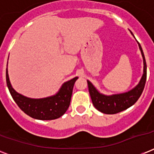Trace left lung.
<instances>
[{"instance_id":"1","label":"left lung","mask_w":154,"mask_h":154,"mask_svg":"<svg viewBox=\"0 0 154 154\" xmlns=\"http://www.w3.org/2000/svg\"><path fill=\"white\" fill-rule=\"evenodd\" d=\"M138 45L142 57H143L144 73L139 84L134 89H132L131 91L125 93V94L112 95V96H105L100 94L95 89V87L92 85L91 82L89 81L87 82L92 102L94 104V107L100 112L106 113V114H115L117 112H122L123 110H125L132 106L134 103H136V101L138 100L142 94L146 82L147 69H146V62L143 51L139 43Z\"/></svg>"}]
</instances>
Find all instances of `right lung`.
Masks as SVG:
<instances>
[{
	"label": "right lung",
	"mask_w": 154,
	"mask_h": 154,
	"mask_svg": "<svg viewBox=\"0 0 154 154\" xmlns=\"http://www.w3.org/2000/svg\"><path fill=\"white\" fill-rule=\"evenodd\" d=\"M78 77L65 82L57 94L50 97L42 99L28 98L17 94L13 89L6 69V82L11 96L18 107L29 117L38 120H54L61 117L69 106L72 89Z\"/></svg>",
	"instance_id": "obj_1"
}]
</instances>
